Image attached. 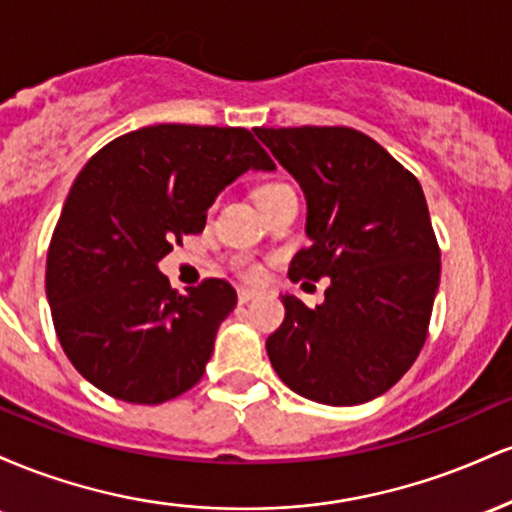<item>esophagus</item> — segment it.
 Listing matches in <instances>:
<instances>
[{"mask_svg":"<svg viewBox=\"0 0 512 512\" xmlns=\"http://www.w3.org/2000/svg\"><path fill=\"white\" fill-rule=\"evenodd\" d=\"M257 296H260V291H257V289H248V286H240V289H238V301L240 303H248Z\"/></svg>","mask_w":512,"mask_h":512,"instance_id":"obj_1","label":"esophagus"}]
</instances>
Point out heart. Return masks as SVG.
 Here are the masks:
<instances>
[{
    "mask_svg": "<svg viewBox=\"0 0 512 512\" xmlns=\"http://www.w3.org/2000/svg\"><path fill=\"white\" fill-rule=\"evenodd\" d=\"M279 187H286V185H279V182H267V185H262L260 190H257V195H260V192H272V190H279ZM245 274H248L250 279H257V276L262 274V269L257 267V264H248V267H245Z\"/></svg>",
    "mask_w": 512,
    "mask_h": 512,
    "instance_id": "heart-1",
    "label": "heart"
}]
</instances>
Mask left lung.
<instances>
[{
  "label": "left lung",
  "instance_id": "obj_1",
  "mask_svg": "<svg viewBox=\"0 0 512 512\" xmlns=\"http://www.w3.org/2000/svg\"><path fill=\"white\" fill-rule=\"evenodd\" d=\"M260 142L301 185L310 245L293 281L330 276L310 310L281 296L286 317L269 361L293 392L332 407L385 395L426 342L440 250L419 180L351 127H257Z\"/></svg>",
  "mask_w": 512,
  "mask_h": 512
}]
</instances>
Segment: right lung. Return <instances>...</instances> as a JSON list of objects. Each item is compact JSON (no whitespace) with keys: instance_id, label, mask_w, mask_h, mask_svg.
Listing matches in <instances>:
<instances>
[{"instance_id":"right-lung-1","label":"right lung","mask_w":512,"mask_h":512,"mask_svg":"<svg viewBox=\"0 0 512 512\" xmlns=\"http://www.w3.org/2000/svg\"><path fill=\"white\" fill-rule=\"evenodd\" d=\"M248 170H274L243 127L156 125L103 146L76 175L52 233L45 291L64 354L105 395L161 404L204 375L236 289H170L158 262L202 233Z\"/></svg>"}]
</instances>
